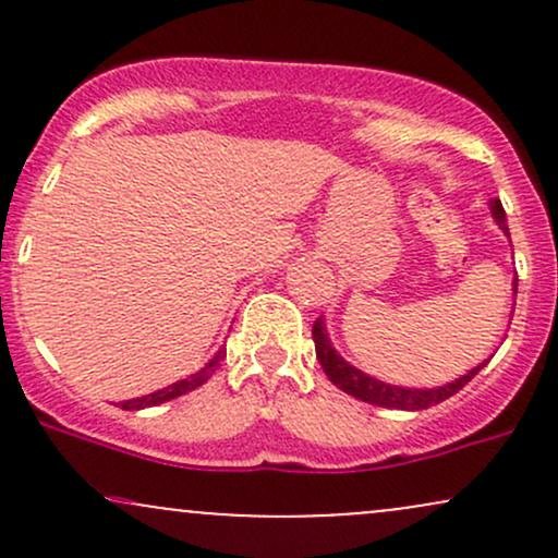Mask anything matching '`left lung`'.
<instances>
[{
  "mask_svg": "<svg viewBox=\"0 0 558 558\" xmlns=\"http://www.w3.org/2000/svg\"><path fill=\"white\" fill-rule=\"evenodd\" d=\"M490 215L496 220V226L504 230V235H509V226H506V213L498 198H490ZM514 288L511 291L517 293V283H511ZM312 338H315V351L317 360L323 364L325 375L332 386H338L343 393L354 396V399L373 403V407H386V409H403V412H420V409H430L435 403L451 399L453 393H459L466 383L475 377L480 369L488 364V360L480 362L477 367H472L466 375H459L457 380L446 383V386H435V388H407V386H390L386 380H377V377L362 373L360 367L349 364L332 349L328 328H325V317H319L312 328Z\"/></svg>",
  "mask_w": 558,
  "mask_h": 558,
  "instance_id": "obj_1",
  "label": "left lung"
}]
</instances>
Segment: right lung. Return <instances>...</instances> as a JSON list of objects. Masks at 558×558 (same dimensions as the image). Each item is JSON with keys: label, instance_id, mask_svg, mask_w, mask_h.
<instances>
[{"label": "right lung", "instance_id": "obj_1", "mask_svg": "<svg viewBox=\"0 0 558 558\" xmlns=\"http://www.w3.org/2000/svg\"><path fill=\"white\" fill-rule=\"evenodd\" d=\"M226 360V351H217V354L204 364L202 369L194 375L183 377V380L172 383V386L162 388V390H155V393H146V396H138V399H131V401H120V409H128V412H138V409H146V407H157V403H165L170 399H178V396L189 393V390H196L198 386H204V383L209 380V377L215 375V369L220 367V362Z\"/></svg>", "mask_w": 558, "mask_h": 558}]
</instances>
